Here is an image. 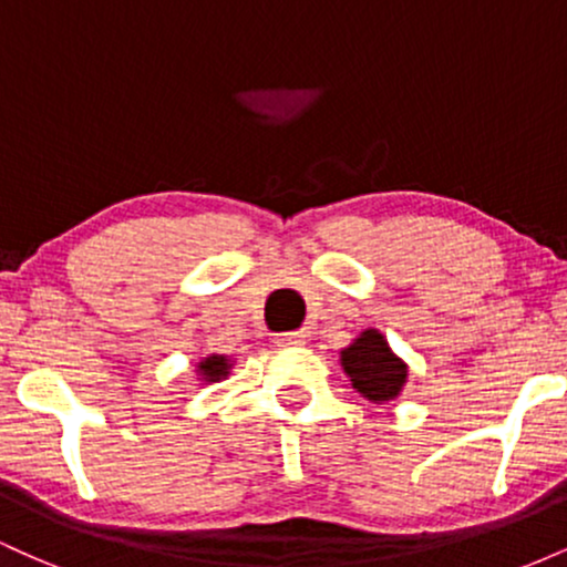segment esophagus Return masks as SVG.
I'll return each instance as SVG.
<instances>
[{
  "label": "esophagus",
  "mask_w": 567,
  "mask_h": 567,
  "mask_svg": "<svg viewBox=\"0 0 567 567\" xmlns=\"http://www.w3.org/2000/svg\"><path fill=\"white\" fill-rule=\"evenodd\" d=\"M275 341H277V347H303L306 333L303 330H292V333H279Z\"/></svg>",
  "instance_id": "esophagus-1"
}]
</instances>
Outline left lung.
<instances>
[{
    "mask_svg": "<svg viewBox=\"0 0 567 567\" xmlns=\"http://www.w3.org/2000/svg\"><path fill=\"white\" fill-rule=\"evenodd\" d=\"M341 368L365 400L383 405L402 394L408 383V362L389 347L379 328H365L347 349H341Z\"/></svg>",
    "mask_w": 567,
    "mask_h": 567,
    "instance_id": "8db88e82",
    "label": "left lung"
}]
</instances>
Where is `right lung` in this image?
<instances>
[{
	"label": "right lung",
	"mask_w": 567,
	"mask_h": 567,
	"mask_svg": "<svg viewBox=\"0 0 567 567\" xmlns=\"http://www.w3.org/2000/svg\"><path fill=\"white\" fill-rule=\"evenodd\" d=\"M231 368H234L231 357L207 354V357H202L199 362H194V375H197V381L205 386V383H218V381L229 379Z\"/></svg>",
	"instance_id": "right-lung-1"
}]
</instances>
